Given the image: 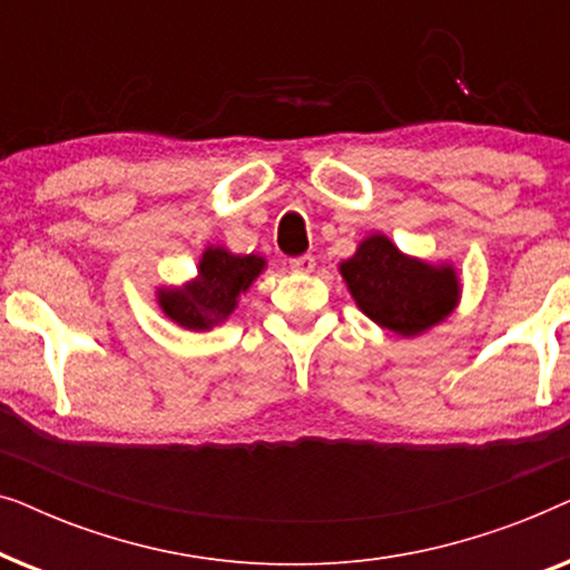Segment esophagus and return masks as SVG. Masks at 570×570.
Returning <instances> with one entry per match:
<instances>
[{"mask_svg": "<svg viewBox=\"0 0 570 570\" xmlns=\"http://www.w3.org/2000/svg\"><path fill=\"white\" fill-rule=\"evenodd\" d=\"M314 267H316V259L311 254H303V256H295V259H291L293 272H314Z\"/></svg>", "mask_w": 570, "mask_h": 570, "instance_id": "1", "label": "esophagus"}]
</instances>
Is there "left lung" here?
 <instances>
[{
  "label": "left lung",
  "instance_id": "1",
  "mask_svg": "<svg viewBox=\"0 0 570 570\" xmlns=\"http://www.w3.org/2000/svg\"><path fill=\"white\" fill-rule=\"evenodd\" d=\"M340 272L363 314L402 337L443 322L459 301V279L449 264L410 259L381 233L365 238Z\"/></svg>",
  "mask_w": 570,
  "mask_h": 570
}]
</instances>
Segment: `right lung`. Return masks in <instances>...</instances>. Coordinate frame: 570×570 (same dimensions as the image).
<instances>
[{"mask_svg":"<svg viewBox=\"0 0 570 570\" xmlns=\"http://www.w3.org/2000/svg\"><path fill=\"white\" fill-rule=\"evenodd\" d=\"M262 269V256L230 254L220 246H209L202 254L197 279L184 287H166L158 293V303L163 314L184 330H209L233 314L238 295L252 287Z\"/></svg>","mask_w":570,"mask_h":570,"instance_id":"right-lung-1","label":"right lung"}]
</instances>
